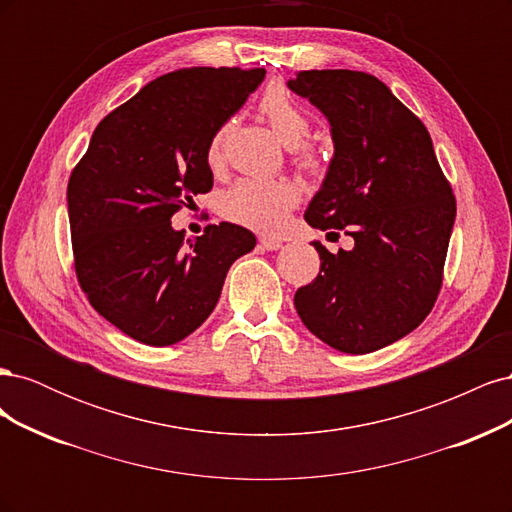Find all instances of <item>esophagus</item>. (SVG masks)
Instances as JSON below:
<instances>
[{"label":"esophagus","mask_w":512,"mask_h":512,"mask_svg":"<svg viewBox=\"0 0 512 512\" xmlns=\"http://www.w3.org/2000/svg\"><path fill=\"white\" fill-rule=\"evenodd\" d=\"M260 245L269 252H275V250H280V247H282V241L275 239V237H260Z\"/></svg>","instance_id":"34e87169"}]
</instances>
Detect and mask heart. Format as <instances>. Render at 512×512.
Instances as JSON below:
<instances>
[{"mask_svg": "<svg viewBox=\"0 0 512 512\" xmlns=\"http://www.w3.org/2000/svg\"><path fill=\"white\" fill-rule=\"evenodd\" d=\"M260 113L273 128L275 136L294 151L297 162L307 173H322L324 160L320 151L307 143L309 123L307 113L282 85H271L260 98ZM228 123L213 134L207 160L218 168L224 158V141ZM301 190L288 179H239L220 196V213L226 220L258 232H277L286 224L290 211L299 205Z\"/></svg>", "mask_w": 512, "mask_h": 512, "instance_id": "obj_1", "label": "heart"}]
</instances>
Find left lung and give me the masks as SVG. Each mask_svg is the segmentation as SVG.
<instances>
[{
	"mask_svg": "<svg viewBox=\"0 0 512 512\" xmlns=\"http://www.w3.org/2000/svg\"><path fill=\"white\" fill-rule=\"evenodd\" d=\"M288 87L329 119L335 145L305 222L354 239L337 254L314 241L320 273L297 290L294 307L331 348L380 350L414 331L438 299L457 213L453 188L423 121L376 76L301 70Z\"/></svg>",
	"mask_w": 512,
	"mask_h": 512,
	"instance_id": "8db88e82",
	"label": "left lung"
}]
</instances>
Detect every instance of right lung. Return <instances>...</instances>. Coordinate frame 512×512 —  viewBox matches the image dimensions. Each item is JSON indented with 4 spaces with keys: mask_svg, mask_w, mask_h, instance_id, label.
<instances>
[{
    "mask_svg": "<svg viewBox=\"0 0 512 512\" xmlns=\"http://www.w3.org/2000/svg\"><path fill=\"white\" fill-rule=\"evenodd\" d=\"M265 68L158 76L94 130L68 181L74 271L91 307L147 346L181 342L213 312L250 230L209 224L196 239L170 218L213 188L207 149Z\"/></svg>",
    "mask_w": 512,
    "mask_h": 512,
    "instance_id": "add662e5",
    "label": "right lung"
}]
</instances>
